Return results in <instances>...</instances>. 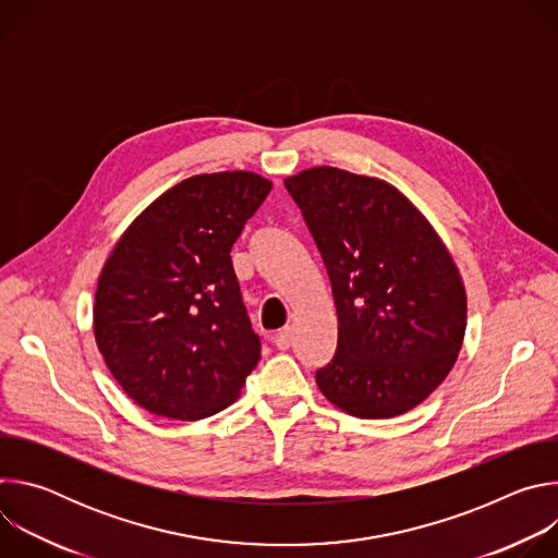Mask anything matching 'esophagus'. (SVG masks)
<instances>
[{"instance_id": "34e87169", "label": "esophagus", "mask_w": 558, "mask_h": 558, "mask_svg": "<svg viewBox=\"0 0 558 558\" xmlns=\"http://www.w3.org/2000/svg\"><path fill=\"white\" fill-rule=\"evenodd\" d=\"M274 342H276V347L280 349V351H287L289 347H291V342H293V331L289 329V327H284V329H280L278 333H276V338H274Z\"/></svg>"}]
</instances>
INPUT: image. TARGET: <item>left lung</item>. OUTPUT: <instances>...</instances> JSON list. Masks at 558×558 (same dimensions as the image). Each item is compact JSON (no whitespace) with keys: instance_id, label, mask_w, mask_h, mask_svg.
Returning <instances> with one entry per match:
<instances>
[{"instance_id":"obj_1","label":"left lung","mask_w":558,"mask_h":558,"mask_svg":"<svg viewBox=\"0 0 558 558\" xmlns=\"http://www.w3.org/2000/svg\"><path fill=\"white\" fill-rule=\"evenodd\" d=\"M327 267L338 347L323 395L362 420L402 415L444 381L465 331L459 271L428 220L392 185L338 168L289 177Z\"/></svg>"}]
</instances>
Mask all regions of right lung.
I'll return each instance as SVG.
<instances>
[{
    "label": "right lung",
    "mask_w": 558,
    "mask_h": 558,
    "mask_svg": "<svg viewBox=\"0 0 558 558\" xmlns=\"http://www.w3.org/2000/svg\"><path fill=\"white\" fill-rule=\"evenodd\" d=\"M271 183L252 172L192 177L121 235L95 295L97 347L145 411L203 420L227 409L260 360L231 247Z\"/></svg>",
    "instance_id": "right-lung-1"
}]
</instances>
